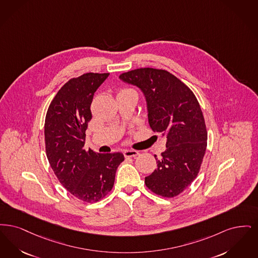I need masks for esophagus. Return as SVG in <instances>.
<instances>
[{"instance_id": "esophagus-1", "label": "esophagus", "mask_w": 258, "mask_h": 258, "mask_svg": "<svg viewBox=\"0 0 258 258\" xmlns=\"http://www.w3.org/2000/svg\"><path fill=\"white\" fill-rule=\"evenodd\" d=\"M124 156L125 157H137L139 155V151L137 150H133V149H130V150H125L123 152Z\"/></svg>"}]
</instances>
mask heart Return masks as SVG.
<instances>
[{
    "instance_id": "obj_1",
    "label": "heart",
    "mask_w": 258,
    "mask_h": 258,
    "mask_svg": "<svg viewBox=\"0 0 258 258\" xmlns=\"http://www.w3.org/2000/svg\"><path fill=\"white\" fill-rule=\"evenodd\" d=\"M128 92H132V93H135V94H137L136 92H135L134 90H130V89H124V90H121L119 92H118V94H122V93H128Z\"/></svg>"
}]
</instances>
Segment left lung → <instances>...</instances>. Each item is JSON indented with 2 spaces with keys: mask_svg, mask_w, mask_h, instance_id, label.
<instances>
[{
  "mask_svg": "<svg viewBox=\"0 0 258 258\" xmlns=\"http://www.w3.org/2000/svg\"><path fill=\"white\" fill-rule=\"evenodd\" d=\"M146 96L151 129L167 137V149L145 182L163 198H173L198 176L207 146V131L200 103L179 79L164 69L138 68L119 75Z\"/></svg>",
  "mask_w": 258,
  "mask_h": 258,
  "instance_id": "8db88e82",
  "label": "left lung"
}]
</instances>
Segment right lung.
Returning a JSON list of instances; mask_svg holds the SVG:
<instances>
[{"label":"right lung","instance_id":"right-lung-1","mask_svg":"<svg viewBox=\"0 0 258 258\" xmlns=\"http://www.w3.org/2000/svg\"><path fill=\"white\" fill-rule=\"evenodd\" d=\"M110 73H86L70 79L50 103L44 124L45 149L56 178L75 198L99 202L113 187L122 153L86 150L93 95Z\"/></svg>","mask_w":258,"mask_h":258}]
</instances>
